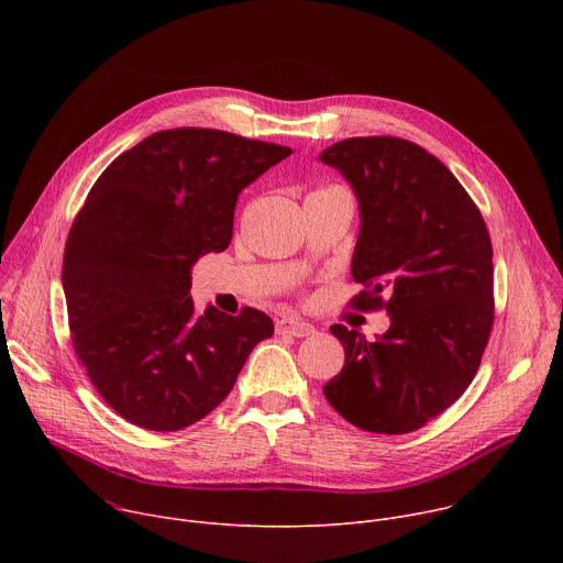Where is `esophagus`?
<instances>
[{
	"label": "esophagus",
	"mask_w": 563,
	"mask_h": 563,
	"mask_svg": "<svg viewBox=\"0 0 563 563\" xmlns=\"http://www.w3.org/2000/svg\"><path fill=\"white\" fill-rule=\"evenodd\" d=\"M316 330L305 323V320H298V318H291V316H283L276 320V334H283V336H296V339H302V336H311Z\"/></svg>",
	"instance_id": "34e87169"
}]
</instances>
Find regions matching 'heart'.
<instances>
[{"label":"heart","mask_w":563,"mask_h":563,"mask_svg":"<svg viewBox=\"0 0 563 563\" xmlns=\"http://www.w3.org/2000/svg\"><path fill=\"white\" fill-rule=\"evenodd\" d=\"M330 189H339V187H325V189H318V191H330ZM318 191H313V194H318Z\"/></svg>","instance_id":"obj_1"}]
</instances>
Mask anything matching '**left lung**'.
<instances>
[{
	"instance_id": "1",
	"label": "left lung",
	"mask_w": 563,
	"mask_h": 563,
	"mask_svg": "<svg viewBox=\"0 0 563 563\" xmlns=\"http://www.w3.org/2000/svg\"><path fill=\"white\" fill-rule=\"evenodd\" d=\"M352 187L361 231L352 278L358 309L383 307L374 343L332 325L345 365L325 387L352 426L406 434L448 410L490 339L493 243L476 205L439 157L400 137H350L318 155Z\"/></svg>"
}]
</instances>
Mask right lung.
I'll use <instances>...</instances> for the list:
<instances>
[{
	"mask_svg": "<svg viewBox=\"0 0 563 563\" xmlns=\"http://www.w3.org/2000/svg\"><path fill=\"white\" fill-rule=\"evenodd\" d=\"M291 153L216 129H172L118 155L68 231L62 287L73 347L107 404L183 430L231 391L272 318L194 309L191 269L224 252L240 191Z\"/></svg>",
	"mask_w": 563,
	"mask_h": 563,
	"instance_id": "right-lung-1",
	"label": "right lung"
}]
</instances>
